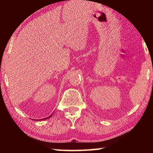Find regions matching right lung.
I'll return each mask as SVG.
<instances>
[{
	"mask_svg": "<svg viewBox=\"0 0 153 153\" xmlns=\"http://www.w3.org/2000/svg\"><path fill=\"white\" fill-rule=\"evenodd\" d=\"M53 115V114H51V115L49 116V117H46V118H44V119H42V120H47V119H48V118H50V117H51V116Z\"/></svg>",
	"mask_w": 153,
	"mask_h": 153,
	"instance_id": "right-lung-1",
	"label": "right lung"
}]
</instances>
